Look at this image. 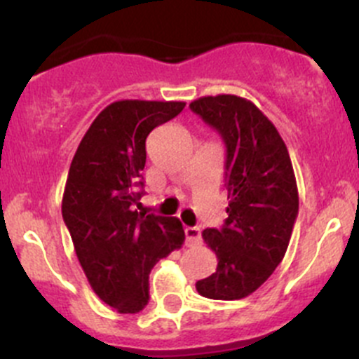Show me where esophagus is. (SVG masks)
Returning a JSON list of instances; mask_svg holds the SVG:
<instances>
[{"label": "esophagus", "instance_id": "34e87169", "mask_svg": "<svg viewBox=\"0 0 359 359\" xmlns=\"http://www.w3.org/2000/svg\"><path fill=\"white\" fill-rule=\"evenodd\" d=\"M184 233H186L187 247H193V245H198L201 241L200 227H186V229H184Z\"/></svg>", "mask_w": 359, "mask_h": 359}]
</instances>
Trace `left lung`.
Listing matches in <instances>:
<instances>
[{
  "instance_id": "8db88e82",
  "label": "left lung",
  "mask_w": 359,
  "mask_h": 359,
  "mask_svg": "<svg viewBox=\"0 0 359 359\" xmlns=\"http://www.w3.org/2000/svg\"><path fill=\"white\" fill-rule=\"evenodd\" d=\"M189 107L226 142L227 219L201 233L217 255V269L200 280V295L238 300L253 293L278 267L299 213V191L287 146L252 100L208 95Z\"/></svg>"
}]
</instances>
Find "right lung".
<instances>
[{
    "label": "right lung",
    "instance_id": "1",
    "mask_svg": "<svg viewBox=\"0 0 359 359\" xmlns=\"http://www.w3.org/2000/svg\"><path fill=\"white\" fill-rule=\"evenodd\" d=\"M186 107L177 100H116L93 119L69 168L62 217L92 290L121 314L149 300V273L182 247L177 217L135 210L151 130Z\"/></svg>",
    "mask_w": 359,
    "mask_h": 359
}]
</instances>
